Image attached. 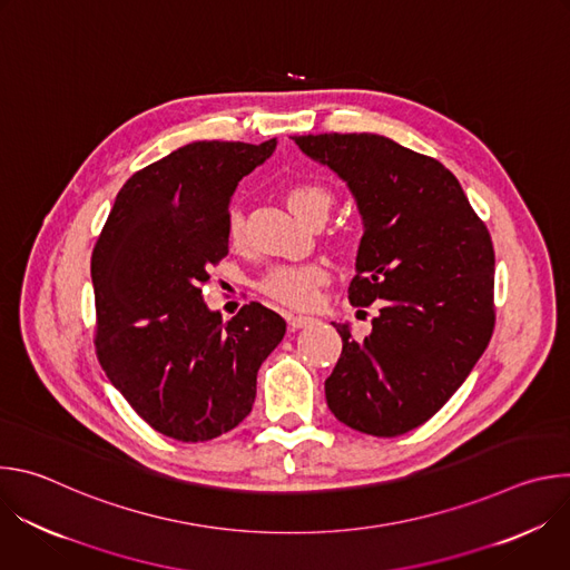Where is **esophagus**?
Segmentation results:
<instances>
[{
	"label": "esophagus",
	"instance_id": "1",
	"mask_svg": "<svg viewBox=\"0 0 570 570\" xmlns=\"http://www.w3.org/2000/svg\"><path fill=\"white\" fill-rule=\"evenodd\" d=\"M288 320V327L295 332V330H304V327H311V324H315L317 320L315 317H311V315H288L286 317Z\"/></svg>",
	"mask_w": 570,
	"mask_h": 570
}]
</instances>
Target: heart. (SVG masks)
Masks as SVG:
<instances>
[{
	"label": "heart",
	"mask_w": 570,
	"mask_h": 570,
	"mask_svg": "<svg viewBox=\"0 0 570 570\" xmlns=\"http://www.w3.org/2000/svg\"><path fill=\"white\" fill-rule=\"evenodd\" d=\"M332 194L322 185L315 183H295L286 189V203L288 207L302 218L308 220L311 216L320 212H330L332 207ZM225 234L229 246L240 248L246 240V220H243L240 209L232 207L225 218ZM330 268L322 262H302V264H282L266 273L259 288L271 299L284 304V306H308L313 304L317 288L327 284Z\"/></svg>",
	"instance_id": "obj_1"
}]
</instances>
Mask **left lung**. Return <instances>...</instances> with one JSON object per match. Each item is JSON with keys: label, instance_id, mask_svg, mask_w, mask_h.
<instances>
[{"label": "left lung", "instance_id": "8db88e82", "mask_svg": "<svg viewBox=\"0 0 570 570\" xmlns=\"http://www.w3.org/2000/svg\"><path fill=\"white\" fill-rule=\"evenodd\" d=\"M293 139L350 185L365 225L350 302H379L363 343L332 322L343 354L324 381L327 405L354 431L403 435L442 409L490 345V229L429 155L370 132Z\"/></svg>", "mask_w": 570, "mask_h": 570}]
</instances>
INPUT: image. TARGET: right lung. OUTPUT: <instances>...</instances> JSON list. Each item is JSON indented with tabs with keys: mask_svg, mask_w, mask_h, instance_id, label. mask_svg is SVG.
Here are the masks:
<instances>
[{
	"mask_svg": "<svg viewBox=\"0 0 570 570\" xmlns=\"http://www.w3.org/2000/svg\"><path fill=\"white\" fill-rule=\"evenodd\" d=\"M277 141H194L137 171L92 250L97 358L157 433L207 442L253 411L257 372L286 334L259 302L223 322L203 304L227 255L225 218L243 176Z\"/></svg>",
	"mask_w": 570,
	"mask_h": 570,
	"instance_id": "1",
	"label": "right lung"
}]
</instances>
